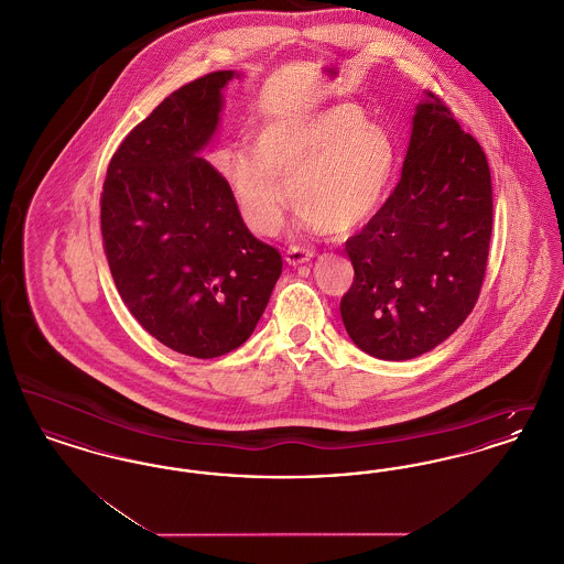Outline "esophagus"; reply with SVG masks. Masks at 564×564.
I'll return each instance as SVG.
<instances>
[{
	"instance_id": "1",
	"label": "esophagus",
	"mask_w": 564,
	"mask_h": 564,
	"mask_svg": "<svg viewBox=\"0 0 564 564\" xmlns=\"http://www.w3.org/2000/svg\"><path fill=\"white\" fill-rule=\"evenodd\" d=\"M313 251H308V249H300V247H292V249H288V253H285V262L290 264V267H300V264H306V262H311L313 260Z\"/></svg>"
}]
</instances>
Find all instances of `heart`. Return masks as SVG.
<instances>
[{"instance_id": "obj_1", "label": "heart", "mask_w": 564, "mask_h": 564, "mask_svg": "<svg viewBox=\"0 0 564 564\" xmlns=\"http://www.w3.org/2000/svg\"><path fill=\"white\" fill-rule=\"evenodd\" d=\"M398 162L393 134L352 104L269 122L256 154L232 150L226 175L242 217L258 235H274L288 191L306 226L343 235L380 207Z\"/></svg>"}]
</instances>
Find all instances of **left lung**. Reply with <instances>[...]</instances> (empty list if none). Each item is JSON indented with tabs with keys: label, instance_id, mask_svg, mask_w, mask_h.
I'll list each match as a JSON object with an SVG mask.
<instances>
[{
	"label": "left lung",
	"instance_id": "8db88e82",
	"mask_svg": "<svg viewBox=\"0 0 564 564\" xmlns=\"http://www.w3.org/2000/svg\"><path fill=\"white\" fill-rule=\"evenodd\" d=\"M490 232L486 154L427 90L398 186L347 241L355 279L340 315L350 340L387 361L444 343L478 302Z\"/></svg>",
	"mask_w": 564,
	"mask_h": 564
}]
</instances>
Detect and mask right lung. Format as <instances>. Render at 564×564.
I'll return each mask as SVG.
<instances>
[{"label":"right lung","instance_id":"obj_1","mask_svg":"<svg viewBox=\"0 0 564 564\" xmlns=\"http://www.w3.org/2000/svg\"><path fill=\"white\" fill-rule=\"evenodd\" d=\"M235 76L214 72L171 93L124 137L101 194L104 249L122 302L164 347L196 359L241 347L283 269L200 156Z\"/></svg>","mask_w":564,"mask_h":564}]
</instances>
